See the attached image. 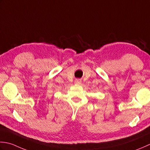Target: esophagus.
Segmentation results:
<instances>
[{
	"label": "esophagus",
	"instance_id": "esophagus-1",
	"mask_svg": "<svg viewBox=\"0 0 150 150\" xmlns=\"http://www.w3.org/2000/svg\"><path fill=\"white\" fill-rule=\"evenodd\" d=\"M75 83H77V84H79L81 83V80H79V79H77V80L75 81Z\"/></svg>",
	"mask_w": 150,
	"mask_h": 150
}]
</instances>
